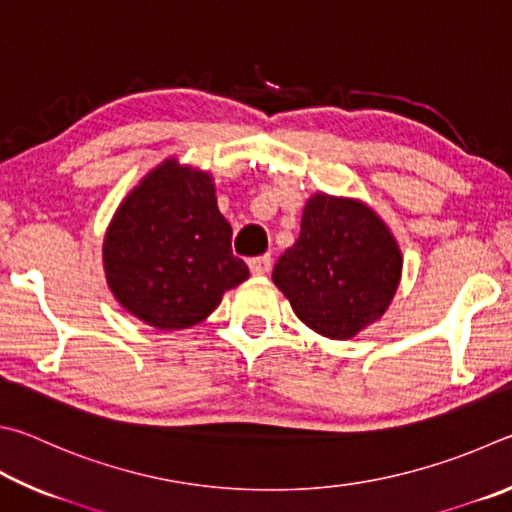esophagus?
Wrapping results in <instances>:
<instances>
[{
    "instance_id": "esophagus-1",
    "label": "esophagus",
    "mask_w": 512,
    "mask_h": 512,
    "mask_svg": "<svg viewBox=\"0 0 512 512\" xmlns=\"http://www.w3.org/2000/svg\"><path fill=\"white\" fill-rule=\"evenodd\" d=\"M270 267H272V256H270V254L249 258V270H251V274L263 276V274L270 272Z\"/></svg>"
}]
</instances>
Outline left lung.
I'll return each instance as SVG.
<instances>
[{
	"mask_svg": "<svg viewBox=\"0 0 512 512\" xmlns=\"http://www.w3.org/2000/svg\"><path fill=\"white\" fill-rule=\"evenodd\" d=\"M400 274L398 242L371 206L315 193L299 240L279 258L272 281L308 328L351 339L387 312Z\"/></svg>",
	"mask_w": 512,
	"mask_h": 512,
	"instance_id": "left-lung-1",
	"label": "left lung"
}]
</instances>
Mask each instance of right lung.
<instances>
[{
	"label": "right lung",
	"instance_id": "obj_1",
	"mask_svg": "<svg viewBox=\"0 0 512 512\" xmlns=\"http://www.w3.org/2000/svg\"><path fill=\"white\" fill-rule=\"evenodd\" d=\"M105 279L121 306L157 330L200 324L249 279L231 251L209 173L166 159L119 204L103 240Z\"/></svg>",
	"mask_w": 512,
	"mask_h": 512
}]
</instances>
